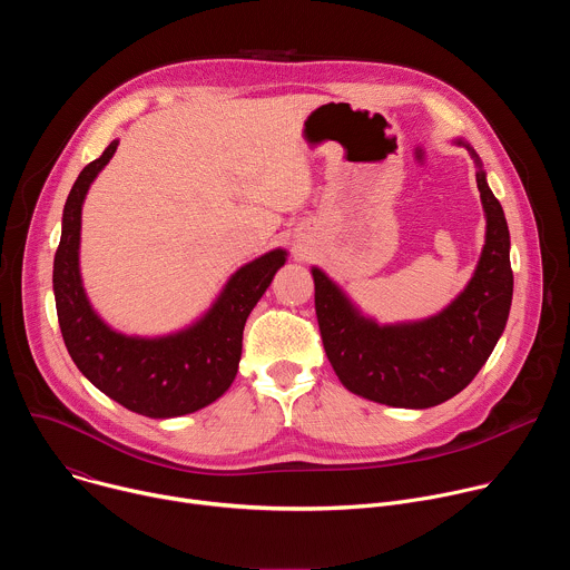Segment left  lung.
<instances>
[{
  "label": "left lung",
  "instance_id": "left-lung-1",
  "mask_svg": "<svg viewBox=\"0 0 570 570\" xmlns=\"http://www.w3.org/2000/svg\"><path fill=\"white\" fill-rule=\"evenodd\" d=\"M455 144L478 167L487 232L473 277L444 311L417 322L379 324L361 315L334 279L311 268L320 336L334 372L350 392L394 409H431L464 390L494 352L510 315L508 220L475 150L462 139Z\"/></svg>",
  "mask_w": 570,
  "mask_h": 570
}]
</instances>
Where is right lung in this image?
I'll return each instance as SVG.
<instances>
[{"instance_id":"right-lung-1","label":"right lung","mask_w":570,"mask_h":570,"mask_svg":"<svg viewBox=\"0 0 570 570\" xmlns=\"http://www.w3.org/2000/svg\"><path fill=\"white\" fill-rule=\"evenodd\" d=\"M117 146V139L110 141L104 155L78 174L62 209V232L53 257V295L62 341L83 376L124 409L155 420L189 415L232 385L240 361L243 327L275 273L286 264V250H271L240 266L212 308L183 332L139 338L110 330L86 295L78 248L80 209Z\"/></svg>"}]
</instances>
